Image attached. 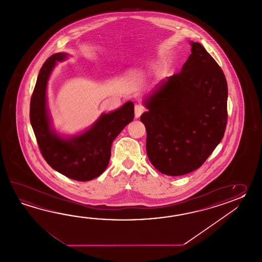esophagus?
Instances as JSON below:
<instances>
[{
  "instance_id": "34e87169",
  "label": "esophagus",
  "mask_w": 262,
  "mask_h": 262,
  "mask_svg": "<svg viewBox=\"0 0 262 262\" xmlns=\"http://www.w3.org/2000/svg\"><path fill=\"white\" fill-rule=\"evenodd\" d=\"M144 112V107L141 105H136L135 106V117L139 118L140 115Z\"/></svg>"
}]
</instances>
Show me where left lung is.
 I'll return each instance as SVG.
<instances>
[{
	"mask_svg": "<svg viewBox=\"0 0 262 262\" xmlns=\"http://www.w3.org/2000/svg\"><path fill=\"white\" fill-rule=\"evenodd\" d=\"M181 72L163 79L145 97L140 121L152 166L168 176L194 171L222 140L228 112V84L222 69L201 43Z\"/></svg>",
	"mask_w": 262,
	"mask_h": 262,
	"instance_id": "8db88e82",
	"label": "left lung"
}]
</instances>
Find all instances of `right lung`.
<instances>
[{"mask_svg":"<svg viewBox=\"0 0 262 262\" xmlns=\"http://www.w3.org/2000/svg\"><path fill=\"white\" fill-rule=\"evenodd\" d=\"M68 56L66 52L53 54L41 67L31 99L30 120L42 156L50 167L68 178L87 182L106 170L113 140L134 120V104L127 101L114 112L102 113L81 133H58L52 126L47 88L57 61H66Z\"/></svg>","mask_w":262,"mask_h":262,"instance_id":"obj_1","label":"right lung"}]
</instances>
